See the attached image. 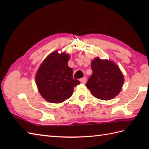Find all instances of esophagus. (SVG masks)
<instances>
[{"label":"esophagus","instance_id":"34e87169","mask_svg":"<svg viewBox=\"0 0 149 149\" xmlns=\"http://www.w3.org/2000/svg\"><path fill=\"white\" fill-rule=\"evenodd\" d=\"M86 80H87L86 77H83V78H81V79H80V82H81V83L85 84V83H86Z\"/></svg>","mask_w":149,"mask_h":149}]
</instances>
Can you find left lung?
Returning <instances> with one entry per match:
<instances>
[{"mask_svg":"<svg viewBox=\"0 0 149 149\" xmlns=\"http://www.w3.org/2000/svg\"><path fill=\"white\" fill-rule=\"evenodd\" d=\"M93 74L86 84L93 95L101 100L113 99L122 89L123 75L115 63L99 58L91 62Z\"/></svg>","mask_w":149,"mask_h":149,"instance_id":"obj_1","label":"left lung"}]
</instances>
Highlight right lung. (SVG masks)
I'll use <instances>...</instances> for the list:
<instances>
[{
  "mask_svg": "<svg viewBox=\"0 0 149 149\" xmlns=\"http://www.w3.org/2000/svg\"><path fill=\"white\" fill-rule=\"evenodd\" d=\"M70 57L55 51L41 65L36 75V85L44 99L52 103H61L72 96L74 88L80 82L73 78V69L68 66Z\"/></svg>",
  "mask_w": 149,
  "mask_h": 149,
  "instance_id": "obj_1",
  "label": "right lung"
}]
</instances>
